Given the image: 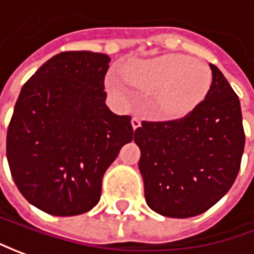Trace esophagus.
Masks as SVG:
<instances>
[{
  "instance_id": "esophagus-1",
  "label": "esophagus",
  "mask_w": 254,
  "mask_h": 254,
  "mask_svg": "<svg viewBox=\"0 0 254 254\" xmlns=\"http://www.w3.org/2000/svg\"><path fill=\"white\" fill-rule=\"evenodd\" d=\"M130 124H132V127H133V129H137V127H140V119L133 117V118H132V121H130Z\"/></svg>"
}]
</instances>
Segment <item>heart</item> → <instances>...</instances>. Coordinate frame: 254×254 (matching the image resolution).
<instances>
[{
  "mask_svg": "<svg viewBox=\"0 0 254 254\" xmlns=\"http://www.w3.org/2000/svg\"><path fill=\"white\" fill-rule=\"evenodd\" d=\"M127 81L143 94H153L150 112L162 119H177L188 115L205 100L211 88L209 68L183 55L133 60L122 68ZM108 87L124 95L125 87L110 75Z\"/></svg>",
  "mask_w": 254,
  "mask_h": 254,
  "instance_id": "b5f03b06",
  "label": "heart"
}]
</instances>
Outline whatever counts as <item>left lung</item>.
<instances>
[{"mask_svg":"<svg viewBox=\"0 0 254 254\" xmlns=\"http://www.w3.org/2000/svg\"><path fill=\"white\" fill-rule=\"evenodd\" d=\"M212 83L202 101L184 118L143 121L135 130L144 198L169 218L197 216L231 190L245 149L239 97L221 70L209 64Z\"/></svg>","mask_w":254,"mask_h":254,"instance_id":"left-lung-1","label":"left lung"}]
</instances>
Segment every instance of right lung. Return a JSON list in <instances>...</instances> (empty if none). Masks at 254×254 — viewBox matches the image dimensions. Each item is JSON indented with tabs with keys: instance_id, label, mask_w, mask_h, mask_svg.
Instances as JSON below:
<instances>
[{
	"instance_id": "right-lung-1",
	"label": "right lung",
	"mask_w": 254,
	"mask_h": 254,
	"mask_svg": "<svg viewBox=\"0 0 254 254\" xmlns=\"http://www.w3.org/2000/svg\"><path fill=\"white\" fill-rule=\"evenodd\" d=\"M111 59L62 52L23 84L6 132V159L18 190L56 216L88 212L121 147L133 139L129 115L105 105Z\"/></svg>"
}]
</instances>
